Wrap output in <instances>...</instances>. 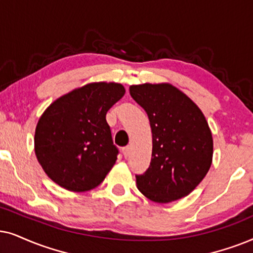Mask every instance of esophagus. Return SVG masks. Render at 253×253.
<instances>
[{
	"instance_id": "esophagus-1",
	"label": "esophagus",
	"mask_w": 253,
	"mask_h": 253,
	"mask_svg": "<svg viewBox=\"0 0 253 253\" xmlns=\"http://www.w3.org/2000/svg\"><path fill=\"white\" fill-rule=\"evenodd\" d=\"M129 154H130V148H129L128 146L124 147V148H123V155H124V157H128Z\"/></svg>"
}]
</instances>
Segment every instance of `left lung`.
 Here are the masks:
<instances>
[{"label": "left lung", "mask_w": 253, "mask_h": 253, "mask_svg": "<svg viewBox=\"0 0 253 253\" xmlns=\"http://www.w3.org/2000/svg\"><path fill=\"white\" fill-rule=\"evenodd\" d=\"M129 93L147 112L153 133L150 166L135 176L137 188L158 204L186 197L211 166L213 137L206 118L169 83L130 85Z\"/></svg>", "instance_id": "1"}]
</instances>
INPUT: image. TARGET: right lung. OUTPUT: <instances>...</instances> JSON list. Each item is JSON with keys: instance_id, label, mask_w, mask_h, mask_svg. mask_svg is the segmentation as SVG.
Segmentation results:
<instances>
[{"instance_id": "right-lung-1", "label": "right lung", "mask_w": 253, "mask_h": 253, "mask_svg": "<svg viewBox=\"0 0 253 253\" xmlns=\"http://www.w3.org/2000/svg\"><path fill=\"white\" fill-rule=\"evenodd\" d=\"M124 95L119 83H89L45 110L36 127L35 151L54 183L85 192L104 180L119 154L106 113Z\"/></svg>"}]
</instances>
